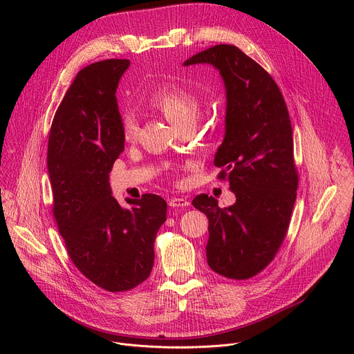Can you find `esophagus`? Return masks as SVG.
<instances>
[{
	"label": "esophagus",
	"instance_id": "esophagus-1",
	"mask_svg": "<svg viewBox=\"0 0 354 354\" xmlns=\"http://www.w3.org/2000/svg\"><path fill=\"white\" fill-rule=\"evenodd\" d=\"M168 203H169L171 207H186V206L190 205L189 201L183 197H172V198L168 200Z\"/></svg>",
	"mask_w": 354,
	"mask_h": 354
}]
</instances>
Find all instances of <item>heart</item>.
Masks as SVG:
<instances>
[{
    "label": "heart",
    "instance_id": "b5f03b06",
    "mask_svg": "<svg viewBox=\"0 0 354 354\" xmlns=\"http://www.w3.org/2000/svg\"><path fill=\"white\" fill-rule=\"evenodd\" d=\"M149 104L160 111L176 129L196 123L200 105L197 96L178 85H167L160 88L149 99ZM122 134L126 141H134L138 134V123L133 113H126L122 119Z\"/></svg>",
    "mask_w": 354,
    "mask_h": 354
}]
</instances>
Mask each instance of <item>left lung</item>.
<instances>
[{
  "mask_svg": "<svg viewBox=\"0 0 354 354\" xmlns=\"http://www.w3.org/2000/svg\"><path fill=\"white\" fill-rule=\"evenodd\" d=\"M212 64L225 85V134L214 165L236 201L220 209L213 196L192 205L209 218V266L227 279L261 273L281 246L297 197L292 129L284 97L255 60L232 44H216L183 66Z\"/></svg>",
  "mask_w": 354,
  "mask_h": 354,
  "instance_id": "left-lung-1",
  "label": "left lung"
}]
</instances>
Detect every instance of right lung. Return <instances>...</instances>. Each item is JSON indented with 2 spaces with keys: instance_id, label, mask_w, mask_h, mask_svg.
Wrapping results in <instances>:
<instances>
[{
  "instance_id": "right-lung-1",
  "label": "right lung",
  "mask_w": 354,
  "mask_h": 354,
  "mask_svg": "<svg viewBox=\"0 0 354 354\" xmlns=\"http://www.w3.org/2000/svg\"><path fill=\"white\" fill-rule=\"evenodd\" d=\"M129 60L82 68L56 111L47 145L53 216L75 268L111 292L141 284L154 265V241L167 220L157 194L112 196L109 172L124 149L116 88Z\"/></svg>"
}]
</instances>
